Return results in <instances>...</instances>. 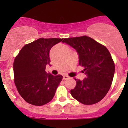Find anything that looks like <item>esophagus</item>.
<instances>
[{
	"mask_svg": "<svg viewBox=\"0 0 128 128\" xmlns=\"http://www.w3.org/2000/svg\"><path fill=\"white\" fill-rule=\"evenodd\" d=\"M68 78H69V76L67 75H64L63 76V79H67Z\"/></svg>",
	"mask_w": 128,
	"mask_h": 128,
	"instance_id": "34e87169",
	"label": "esophagus"
}]
</instances>
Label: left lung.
Masks as SVG:
<instances>
[{
  "instance_id": "8db88e82",
  "label": "left lung",
  "mask_w": 128,
  "mask_h": 128,
  "mask_svg": "<svg viewBox=\"0 0 128 128\" xmlns=\"http://www.w3.org/2000/svg\"><path fill=\"white\" fill-rule=\"evenodd\" d=\"M66 42L79 54V64L86 77L82 80L74 78L76 86L70 90L73 98L84 105L100 102L111 86L115 64L108 49L87 36L64 38Z\"/></svg>"
}]
</instances>
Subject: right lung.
I'll use <instances>...</instances> for the list:
<instances>
[{"label":"right lung","instance_id":"add662e5","mask_svg":"<svg viewBox=\"0 0 128 128\" xmlns=\"http://www.w3.org/2000/svg\"><path fill=\"white\" fill-rule=\"evenodd\" d=\"M62 40L41 38L23 46L16 56L13 64L14 83L26 102L42 106L55 96L62 76L47 73L45 70L50 62L51 48Z\"/></svg>","mask_w":128,"mask_h":128}]
</instances>
